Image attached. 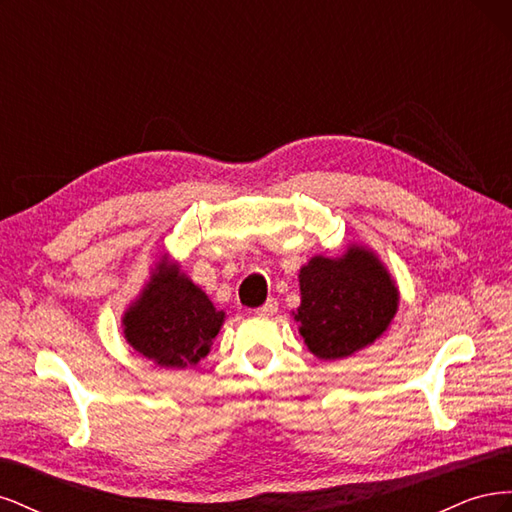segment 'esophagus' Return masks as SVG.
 <instances>
[{
  "label": "esophagus",
  "instance_id": "obj_1",
  "mask_svg": "<svg viewBox=\"0 0 512 512\" xmlns=\"http://www.w3.org/2000/svg\"><path fill=\"white\" fill-rule=\"evenodd\" d=\"M256 314L262 316V318L275 316V314H277V301H275V299H269L265 305H260V307L256 309Z\"/></svg>",
  "mask_w": 512,
  "mask_h": 512
}]
</instances>
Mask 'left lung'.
Instances as JSON below:
<instances>
[{"instance_id":"left-lung-1","label":"left lung","mask_w":512,"mask_h":512,"mask_svg":"<svg viewBox=\"0 0 512 512\" xmlns=\"http://www.w3.org/2000/svg\"><path fill=\"white\" fill-rule=\"evenodd\" d=\"M301 305L292 312L307 350L346 359L376 342L399 309V288L371 247L348 243L342 256L316 254L299 269Z\"/></svg>"}]
</instances>
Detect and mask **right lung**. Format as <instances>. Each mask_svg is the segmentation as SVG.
<instances>
[{"label":"right lung","mask_w":512,"mask_h":512,"mask_svg":"<svg viewBox=\"0 0 512 512\" xmlns=\"http://www.w3.org/2000/svg\"><path fill=\"white\" fill-rule=\"evenodd\" d=\"M226 312L162 254L138 297L121 316L126 342L147 361L166 369H185L205 359Z\"/></svg>","instance_id":"obj_1"}]
</instances>
